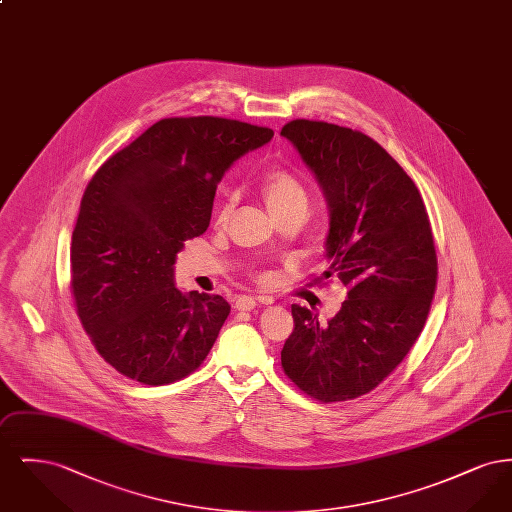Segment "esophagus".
I'll return each instance as SVG.
<instances>
[{
	"label": "esophagus",
	"instance_id": "esophagus-1",
	"mask_svg": "<svg viewBox=\"0 0 512 512\" xmlns=\"http://www.w3.org/2000/svg\"><path fill=\"white\" fill-rule=\"evenodd\" d=\"M257 303H265V297L257 299V297H251V295H240L236 299V309L238 311H251V309L257 307Z\"/></svg>",
	"mask_w": 512,
	"mask_h": 512
}]
</instances>
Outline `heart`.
Here are the masks:
<instances>
[{"label": "heart", "mask_w": 512, "mask_h": 512, "mask_svg": "<svg viewBox=\"0 0 512 512\" xmlns=\"http://www.w3.org/2000/svg\"><path fill=\"white\" fill-rule=\"evenodd\" d=\"M259 190H261L268 211L274 219L280 215L292 213V211H307V192L292 172L284 171V169L267 172L265 178L261 180ZM232 207H234V201L230 195L220 201L217 213H215L219 224H224L228 220L232 213Z\"/></svg>", "instance_id": "1"}]
</instances>
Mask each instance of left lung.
<instances>
[{
    "instance_id": "8db88e82",
    "label": "left lung",
    "mask_w": 512,
    "mask_h": 512,
    "mask_svg": "<svg viewBox=\"0 0 512 512\" xmlns=\"http://www.w3.org/2000/svg\"><path fill=\"white\" fill-rule=\"evenodd\" d=\"M315 174L330 207L326 259L347 299L328 322L292 305L282 368L324 403L374 390L420 336L438 280L430 220L418 188L363 132L328 122H288L282 132Z\"/></svg>"
}]
</instances>
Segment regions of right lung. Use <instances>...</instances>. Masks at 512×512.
Masks as SVG:
<instances>
[{"label":"right lung","mask_w":512,"mask_h":512,"mask_svg":"<svg viewBox=\"0 0 512 512\" xmlns=\"http://www.w3.org/2000/svg\"><path fill=\"white\" fill-rule=\"evenodd\" d=\"M274 132L220 117H174L111 155L82 195L71 242L78 318L122 376L163 386L203 363L230 305L174 286L176 253L201 236L217 184Z\"/></svg>","instance_id":"1"}]
</instances>
